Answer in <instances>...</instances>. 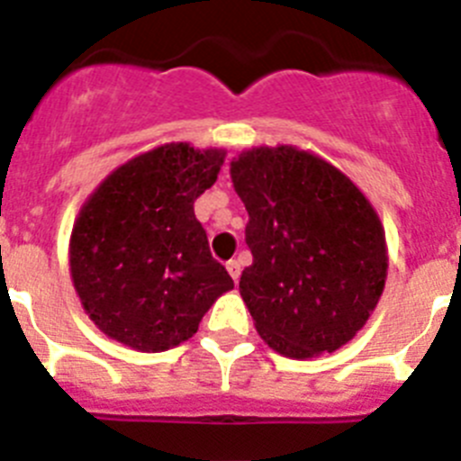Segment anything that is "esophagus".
<instances>
[{
	"label": "esophagus",
	"mask_w": 461,
	"mask_h": 461,
	"mask_svg": "<svg viewBox=\"0 0 461 461\" xmlns=\"http://www.w3.org/2000/svg\"><path fill=\"white\" fill-rule=\"evenodd\" d=\"M227 273L231 275V279H234V282H239V277H240V264L236 259H231V261H227Z\"/></svg>",
	"instance_id": "34e87169"
}]
</instances>
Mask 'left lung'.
<instances>
[{"label": "left lung", "instance_id": "left-lung-1", "mask_svg": "<svg viewBox=\"0 0 461 461\" xmlns=\"http://www.w3.org/2000/svg\"><path fill=\"white\" fill-rule=\"evenodd\" d=\"M248 209L252 266L239 282L259 337L291 359L346 346L375 312L389 255L368 197L339 167L294 145L230 163Z\"/></svg>", "mask_w": 461, "mask_h": 461}]
</instances>
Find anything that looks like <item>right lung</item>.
I'll return each instance as SVG.
<instances>
[{"label": "right lung", "mask_w": 461, "mask_h": 461, "mask_svg": "<svg viewBox=\"0 0 461 461\" xmlns=\"http://www.w3.org/2000/svg\"><path fill=\"white\" fill-rule=\"evenodd\" d=\"M225 154L158 145L115 167L84 202L70 236V275L84 312L109 339L139 352L170 350L234 289L193 211Z\"/></svg>", "instance_id": "obj_1"}]
</instances>
